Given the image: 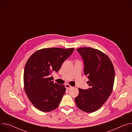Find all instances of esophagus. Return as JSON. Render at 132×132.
<instances>
[{"mask_svg": "<svg viewBox=\"0 0 132 132\" xmlns=\"http://www.w3.org/2000/svg\"><path fill=\"white\" fill-rule=\"evenodd\" d=\"M65 87H66V88L67 89H69L72 88V86H70V85H69V84H66V85H65Z\"/></svg>", "mask_w": 132, "mask_h": 132, "instance_id": "1", "label": "esophagus"}]
</instances>
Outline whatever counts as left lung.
I'll return each instance as SVG.
<instances>
[{
	"label": "left lung",
	"mask_w": 132,
	"mask_h": 132,
	"mask_svg": "<svg viewBox=\"0 0 132 132\" xmlns=\"http://www.w3.org/2000/svg\"><path fill=\"white\" fill-rule=\"evenodd\" d=\"M83 59L84 74L89 88H78L75 98L79 109L87 113L98 110L111 95L114 86L115 70L110 58L102 52L91 47L76 50Z\"/></svg>",
	"instance_id": "1"
}]
</instances>
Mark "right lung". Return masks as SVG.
I'll use <instances>...</instances> for the list:
<instances>
[{
  "label": "right lung",
  "instance_id": "obj_1",
  "mask_svg": "<svg viewBox=\"0 0 132 132\" xmlns=\"http://www.w3.org/2000/svg\"><path fill=\"white\" fill-rule=\"evenodd\" d=\"M74 51V48H43L27 60L23 73L24 89L29 101L39 111L50 112L59 106L66 88L54 83L50 75L57 72Z\"/></svg>",
  "mask_w": 132,
  "mask_h": 132
}]
</instances>
